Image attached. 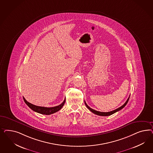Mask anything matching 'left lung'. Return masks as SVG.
Wrapping results in <instances>:
<instances>
[{
  "instance_id": "left-lung-1",
  "label": "left lung",
  "mask_w": 153,
  "mask_h": 153,
  "mask_svg": "<svg viewBox=\"0 0 153 153\" xmlns=\"http://www.w3.org/2000/svg\"><path fill=\"white\" fill-rule=\"evenodd\" d=\"M129 99H130V97L127 99V101L125 102V103L123 105H122L121 107L118 108H117V109H116L113 111H109V112H101V111H95V110H94V109H93L92 108H91L90 107H88V104L86 103V102H85V104L86 107L88 108V109H89L90 111H91V112H93V113H94V114H97V115H98V116H111V114L115 113L117 111H120L122 109H123V108L126 105V104H127V102H128V100H129Z\"/></svg>"
}]
</instances>
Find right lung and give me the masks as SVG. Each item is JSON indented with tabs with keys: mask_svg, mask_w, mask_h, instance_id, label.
<instances>
[{
	"mask_svg": "<svg viewBox=\"0 0 153 153\" xmlns=\"http://www.w3.org/2000/svg\"><path fill=\"white\" fill-rule=\"evenodd\" d=\"M23 98L25 102L27 105L28 107L30 108L33 111L42 114H45V115H50V114L56 113V111H59L64 105L65 102V99L63 102L60 105L56 106V107L48 108V107H39V106L35 105L33 104L28 102L25 99V97H23Z\"/></svg>",
	"mask_w": 153,
	"mask_h": 153,
	"instance_id": "add662e5",
	"label": "right lung"
}]
</instances>
